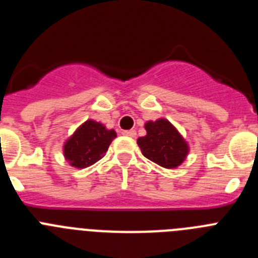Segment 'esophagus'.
I'll use <instances>...</instances> for the list:
<instances>
[{
	"label": "esophagus",
	"mask_w": 258,
	"mask_h": 258,
	"mask_svg": "<svg viewBox=\"0 0 258 258\" xmlns=\"http://www.w3.org/2000/svg\"><path fill=\"white\" fill-rule=\"evenodd\" d=\"M122 134L126 137H132V138H133V137H136V131H133V129H131V131H124L122 132Z\"/></svg>",
	"instance_id": "esophagus-1"
}]
</instances>
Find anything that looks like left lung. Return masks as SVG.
Listing matches in <instances>:
<instances>
[{
    "mask_svg": "<svg viewBox=\"0 0 258 258\" xmlns=\"http://www.w3.org/2000/svg\"><path fill=\"white\" fill-rule=\"evenodd\" d=\"M145 127L147 134L137 141L143 156L164 168H175L184 160L187 143L168 120L149 121Z\"/></svg>",
    "mask_w": 258,
    "mask_h": 258,
    "instance_id": "obj_1",
    "label": "left lung"
}]
</instances>
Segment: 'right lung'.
Returning <instances> with one entry per match:
<instances>
[{
  "instance_id": "1",
  "label": "right lung",
  "mask_w": 258,
  "mask_h": 258,
  "mask_svg": "<svg viewBox=\"0 0 258 258\" xmlns=\"http://www.w3.org/2000/svg\"><path fill=\"white\" fill-rule=\"evenodd\" d=\"M113 138L115 131H107L99 122L88 120L66 142V159L75 168L93 165L104 156Z\"/></svg>"
}]
</instances>
